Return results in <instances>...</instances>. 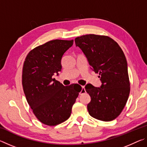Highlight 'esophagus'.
I'll return each mask as SVG.
<instances>
[{"mask_svg":"<svg viewBox=\"0 0 147 147\" xmlns=\"http://www.w3.org/2000/svg\"><path fill=\"white\" fill-rule=\"evenodd\" d=\"M85 92H86L85 88H84V86H82V90H81L80 92V94L84 93H85Z\"/></svg>","mask_w":147,"mask_h":147,"instance_id":"1","label":"esophagus"}]
</instances>
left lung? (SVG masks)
I'll return each mask as SVG.
<instances>
[{
	"instance_id": "left-lung-1",
	"label": "left lung",
	"mask_w": 147,
	"mask_h": 147,
	"mask_svg": "<svg viewBox=\"0 0 147 147\" xmlns=\"http://www.w3.org/2000/svg\"><path fill=\"white\" fill-rule=\"evenodd\" d=\"M88 58L91 69L99 73L102 86L86 85L91 96L88 112L94 119L111 121L120 115L130 91L127 61L123 50L113 39L106 36L87 34L74 39Z\"/></svg>"
}]
</instances>
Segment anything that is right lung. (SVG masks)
<instances>
[{
	"label": "right lung",
	"mask_w": 147,
	"mask_h": 147,
	"mask_svg": "<svg viewBox=\"0 0 147 147\" xmlns=\"http://www.w3.org/2000/svg\"><path fill=\"white\" fill-rule=\"evenodd\" d=\"M73 44V39L48 41L30 51L24 62L22 84L26 100L36 118L46 125L67 120L82 90L78 84L64 86L53 78L61 71L62 56Z\"/></svg>",
	"instance_id": "1"
}]
</instances>
